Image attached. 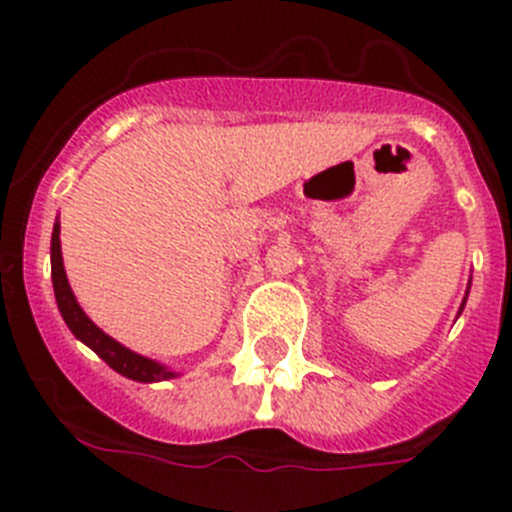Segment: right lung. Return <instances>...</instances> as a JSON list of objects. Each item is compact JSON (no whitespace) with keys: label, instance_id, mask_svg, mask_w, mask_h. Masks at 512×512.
<instances>
[{"label":"right lung","instance_id":"1","mask_svg":"<svg viewBox=\"0 0 512 512\" xmlns=\"http://www.w3.org/2000/svg\"><path fill=\"white\" fill-rule=\"evenodd\" d=\"M58 233H61V225L56 223L53 225V238H51L53 292H56L58 310H61L63 320H66V325L71 328V333H74L81 343H87V346L92 348L99 359L107 361V364H110L117 374H122V377L135 379V382H161V379L176 377L174 372L164 369V366L156 364V361L146 359V356L133 354L130 348L120 346L115 338H110L107 333H102V330H99L97 325H94L92 320L84 315V310H81L79 302H76L74 292H71L69 279H66V271H63L61 238H58Z\"/></svg>","mask_w":512,"mask_h":512}]
</instances>
